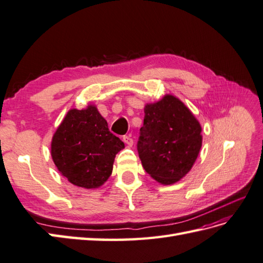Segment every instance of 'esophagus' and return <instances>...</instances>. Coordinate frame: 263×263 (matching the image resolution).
Instances as JSON below:
<instances>
[{
	"label": "esophagus",
	"instance_id": "obj_1",
	"mask_svg": "<svg viewBox=\"0 0 263 263\" xmlns=\"http://www.w3.org/2000/svg\"><path fill=\"white\" fill-rule=\"evenodd\" d=\"M123 141L125 144H127L129 146L133 145V139L130 136H124L123 137Z\"/></svg>",
	"mask_w": 263,
	"mask_h": 263
}]
</instances>
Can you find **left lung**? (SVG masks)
Masks as SVG:
<instances>
[{"mask_svg":"<svg viewBox=\"0 0 263 263\" xmlns=\"http://www.w3.org/2000/svg\"><path fill=\"white\" fill-rule=\"evenodd\" d=\"M200 132L198 121L176 97L148 104L137 143L145 172L163 185L180 180L197 159Z\"/></svg>","mask_w":263,"mask_h":263,"instance_id":"obj_1","label":"left lung"}]
</instances>
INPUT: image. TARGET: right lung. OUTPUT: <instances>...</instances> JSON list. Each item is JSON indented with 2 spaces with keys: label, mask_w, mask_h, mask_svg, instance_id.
Instances as JSON below:
<instances>
[{
  "label": "right lung",
  "mask_w": 263,
  "mask_h": 263,
  "mask_svg": "<svg viewBox=\"0 0 263 263\" xmlns=\"http://www.w3.org/2000/svg\"><path fill=\"white\" fill-rule=\"evenodd\" d=\"M123 148L120 138L109 132L105 119L89 105L67 113L53 134L51 156L71 184L97 188L111 176L115 155Z\"/></svg>",
  "instance_id": "obj_1"
}]
</instances>
